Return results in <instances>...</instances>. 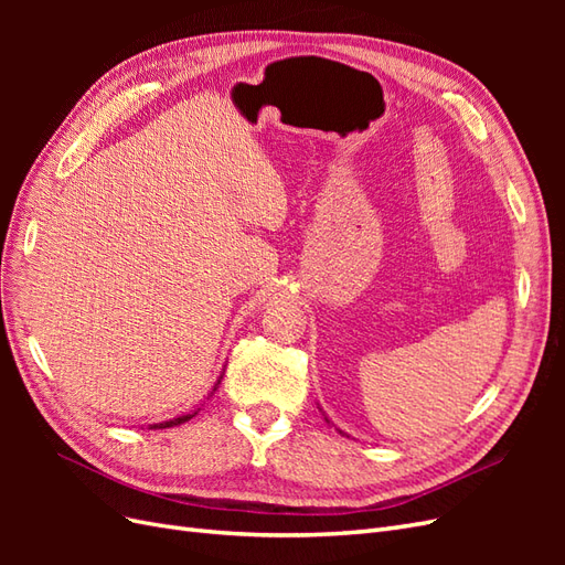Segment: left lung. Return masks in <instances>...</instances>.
<instances>
[{
	"label": "left lung",
	"mask_w": 565,
	"mask_h": 565,
	"mask_svg": "<svg viewBox=\"0 0 565 565\" xmlns=\"http://www.w3.org/2000/svg\"><path fill=\"white\" fill-rule=\"evenodd\" d=\"M320 413H322V407H320ZM322 417H324V422H328V424H332V422H330V417H328V415H324V413H322ZM332 426H334V424H332ZM334 429H337V426H334ZM337 431H339L341 436H347V434H344V431H341V429H337Z\"/></svg>",
	"instance_id": "1"
}]
</instances>
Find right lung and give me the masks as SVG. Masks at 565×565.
<instances>
[{
	"mask_svg": "<svg viewBox=\"0 0 565 565\" xmlns=\"http://www.w3.org/2000/svg\"><path fill=\"white\" fill-rule=\"evenodd\" d=\"M221 380H224V372L218 374V380H216V384H214V388H212V393L207 396V401L214 396V391L218 388V384H221ZM202 407H195V409H191V413H185V415H181V417H174V419H167V422H158V424H148V429H169V426H179V424H183V422H188V419H193L198 413H200Z\"/></svg>",
	"mask_w": 565,
	"mask_h": 565,
	"instance_id": "obj_1",
	"label": "right lung"
}]
</instances>
